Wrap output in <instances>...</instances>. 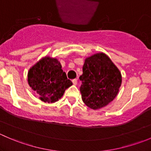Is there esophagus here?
Here are the masks:
<instances>
[{
	"instance_id": "1",
	"label": "esophagus",
	"mask_w": 151,
	"mask_h": 151,
	"mask_svg": "<svg viewBox=\"0 0 151 151\" xmlns=\"http://www.w3.org/2000/svg\"><path fill=\"white\" fill-rule=\"evenodd\" d=\"M72 83L74 85H77V79H74V80H72Z\"/></svg>"
}]
</instances>
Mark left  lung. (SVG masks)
<instances>
[{"mask_svg": "<svg viewBox=\"0 0 151 151\" xmlns=\"http://www.w3.org/2000/svg\"><path fill=\"white\" fill-rule=\"evenodd\" d=\"M80 80L83 102L91 109H99L117 96L122 76L107 55L98 52L85 59Z\"/></svg>", "mask_w": 151, "mask_h": 151, "instance_id": "obj_1", "label": "left lung"}]
</instances>
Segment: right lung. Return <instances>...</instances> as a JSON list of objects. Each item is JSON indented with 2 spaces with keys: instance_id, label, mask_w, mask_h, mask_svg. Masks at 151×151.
Masks as SVG:
<instances>
[{
  "instance_id": "obj_1",
  "label": "right lung",
  "mask_w": 151,
  "mask_h": 151,
  "mask_svg": "<svg viewBox=\"0 0 151 151\" xmlns=\"http://www.w3.org/2000/svg\"><path fill=\"white\" fill-rule=\"evenodd\" d=\"M28 83L39 95L41 101L55 103L72 85L63 72L60 61L56 58L46 55L32 66L28 72Z\"/></svg>"
}]
</instances>
